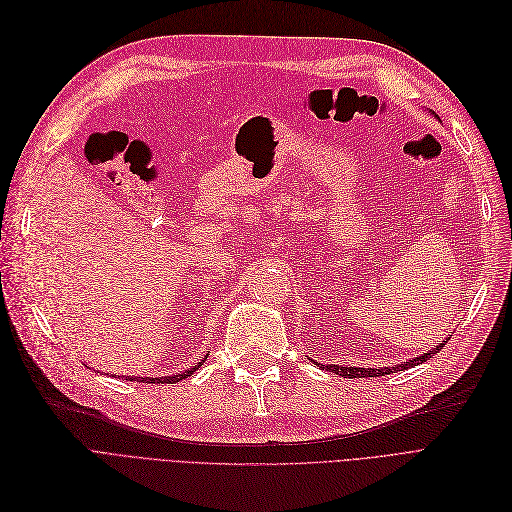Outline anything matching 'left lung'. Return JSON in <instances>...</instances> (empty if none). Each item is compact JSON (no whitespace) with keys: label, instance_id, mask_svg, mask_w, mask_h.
<instances>
[{"label":"left lung","instance_id":"obj_1","mask_svg":"<svg viewBox=\"0 0 512 512\" xmlns=\"http://www.w3.org/2000/svg\"><path fill=\"white\" fill-rule=\"evenodd\" d=\"M448 344V339L444 344H440V346H435L433 350H429L427 354H423V356H417V358H412V360H408L406 364H394V367H377V369H360V367H339V364H321V369H325V371H329V373H335V375H342V377H348V379H354V377H381V375H392V373H396L398 369H410V367H417V364H423L425 360H429L433 354H437L440 352L444 346Z\"/></svg>","mask_w":512,"mask_h":512}]
</instances>
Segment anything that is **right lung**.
Instances as JSON below:
<instances>
[{
    "mask_svg": "<svg viewBox=\"0 0 512 512\" xmlns=\"http://www.w3.org/2000/svg\"><path fill=\"white\" fill-rule=\"evenodd\" d=\"M202 362H204V360H202ZM202 362H198L196 367L185 371V373H179V375H170V377H141V381H143V383H177V381L187 379V377H191L193 373H196V369L202 367ZM133 379H135V377H131V381H133Z\"/></svg>",
    "mask_w": 512,
    "mask_h": 512,
    "instance_id": "right-lung-1",
    "label": "right lung"
}]
</instances>
